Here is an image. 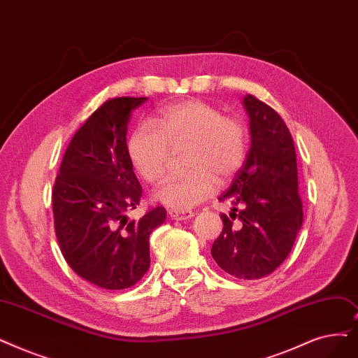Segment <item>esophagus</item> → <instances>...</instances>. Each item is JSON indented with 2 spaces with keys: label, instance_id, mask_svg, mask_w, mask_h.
Segmentation results:
<instances>
[{
  "label": "esophagus",
  "instance_id": "obj_1",
  "mask_svg": "<svg viewBox=\"0 0 358 358\" xmlns=\"http://www.w3.org/2000/svg\"><path fill=\"white\" fill-rule=\"evenodd\" d=\"M169 217L173 221H185V220H192L193 212L192 210H177V209H171L168 212Z\"/></svg>",
  "mask_w": 358,
  "mask_h": 358
}]
</instances>
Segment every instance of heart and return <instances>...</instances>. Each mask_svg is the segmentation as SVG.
I'll list each match as a JSON object with an SVG mask.
<instances>
[{
  "instance_id": "b5f03b06",
  "label": "heart",
  "mask_w": 358,
  "mask_h": 358,
  "mask_svg": "<svg viewBox=\"0 0 358 358\" xmlns=\"http://www.w3.org/2000/svg\"><path fill=\"white\" fill-rule=\"evenodd\" d=\"M158 129L141 124L127 142V153L136 173L145 181L157 184L166 173L168 143L189 142L182 176L171 177L155 192L159 203L177 210H187L208 199L216 177L225 181L241 168L247 155L244 124L208 102L190 99L169 105L159 113Z\"/></svg>"
}]
</instances>
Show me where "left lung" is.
<instances>
[{
	"label": "left lung",
	"instance_id": "8db88e82",
	"mask_svg": "<svg viewBox=\"0 0 358 358\" xmlns=\"http://www.w3.org/2000/svg\"><path fill=\"white\" fill-rule=\"evenodd\" d=\"M243 106L248 115L250 149L220 197L236 208L229 216L221 215L224 228L210 253L227 273L259 279L272 273L289 255L303 224V206L297 157L287 124L253 95L244 96Z\"/></svg>",
	"mask_w": 358,
	"mask_h": 358
}]
</instances>
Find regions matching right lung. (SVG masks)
<instances>
[{"label": "right lung", "mask_w": 358, "mask_h": 358, "mask_svg": "<svg viewBox=\"0 0 358 358\" xmlns=\"http://www.w3.org/2000/svg\"><path fill=\"white\" fill-rule=\"evenodd\" d=\"M148 98L106 101L73 136L52 190L55 236L69 266L87 282L124 289L150 266L149 236L166 210L129 221L142 197L127 153L131 111Z\"/></svg>", "instance_id": "1"}]
</instances>
